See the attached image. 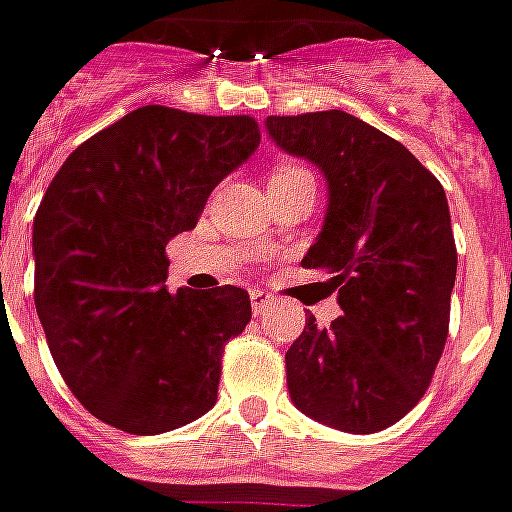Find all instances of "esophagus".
<instances>
[{
  "instance_id": "34e87169",
  "label": "esophagus",
  "mask_w": 512,
  "mask_h": 512,
  "mask_svg": "<svg viewBox=\"0 0 512 512\" xmlns=\"http://www.w3.org/2000/svg\"><path fill=\"white\" fill-rule=\"evenodd\" d=\"M249 297H252V308H255V314H263V311L269 308L271 302H274V300H271L269 291H263V288H255V291H252Z\"/></svg>"
}]
</instances>
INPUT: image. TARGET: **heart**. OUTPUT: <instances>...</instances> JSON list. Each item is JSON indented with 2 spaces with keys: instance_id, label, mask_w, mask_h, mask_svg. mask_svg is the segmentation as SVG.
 Returning a JSON list of instances; mask_svg holds the SVG:
<instances>
[{
  "instance_id": "b5f03b06",
  "label": "heart",
  "mask_w": 512,
  "mask_h": 512,
  "mask_svg": "<svg viewBox=\"0 0 512 512\" xmlns=\"http://www.w3.org/2000/svg\"><path fill=\"white\" fill-rule=\"evenodd\" d=\"M283 170H297V168H283Z\"/></svg>"
}]
</instances>
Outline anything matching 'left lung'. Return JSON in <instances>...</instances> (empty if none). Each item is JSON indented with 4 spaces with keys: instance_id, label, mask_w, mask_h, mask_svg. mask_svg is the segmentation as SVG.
<instances>
[{
    "instance_id": "obj_1",
    "label": "left lung",
    "mask_w": 512,
    "mask_h": 512,
    "mask_svg": "<svg viewBox=\"0 0 512 512\" xmlns=\"http://www.w3.org/2000/svg\"><path fill=\"white\" fill-rule=\"evenodd\" d=\"M266 134L328 182L302 266L328 271L342 308L330 328L305 319L285 353L288 395L330 429H387L423 398L446 347L457 280L446 190L398 139L347 111L266 117Z\"/></svg>"
}]
</instances>
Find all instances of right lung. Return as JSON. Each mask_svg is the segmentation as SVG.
I'll return each instance as SVG.
<instances>
[{
    "instance_id": "right-lung-1",
    "label": "right lung",
    "mask_w": 512,
    "mask_h": 512,
    "mask_svg": "<svg viewBox=\"0 0 512 512\" xmlns=\"http://www.w3.org/2000/svg\"><path fill=\"white\" fill-rule=\"evenodd\" d=\"M260 145L252 117L142 106L66 156L33 221L36 311L58 373L103 423L162 434L207 415L243 288L170 294L168 246Z\"/></svg>"
}]
</instances>
